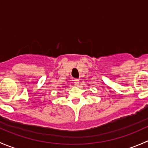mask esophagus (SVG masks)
Instances as JSON below:
<instances>
[{"instance_id":"esophagus-1","label":"esophagus","mask_w":148,"mask_h":148,"mask_svg":"<svg viewBox=\"0 0 148 148\" xmlns=\"http://www.w3.org/2000/svg\"><path fill=\"white\" fill-rule=\"evenodd\" d=\"M74 82L75 83L76 86H79V80L78 79H75L74 80Z\"/></svg>"}]
</instances>
